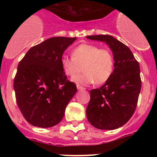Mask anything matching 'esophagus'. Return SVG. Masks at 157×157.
Listing matches in <instances>:
<instances>
[{"label": "esophagus", "instance_id": "esophagus-1", "mask_svg": "<svg viewBox=\"0 0 157 157\" xmlns=\"http://www.w3.org/2000/svg\"><path fill=\"white\" fill-rule=\"evenodd\" d=\"M77 89L78 90H82L83 89V87L81 86L80 85H77Z\"/></svg>", "mask_w": 157, "mask_h": 157}]
</instances>
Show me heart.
Here are the masks:
<instances>
[{"label": "heart", "instance_id": "1", "mask_svg": "<svg viewBox=\"0 0 157 157\" xmlns=\"http://www.w3.org/2000/svg\"><path fill=\"white\" fill-rule=\"evenodd\" d=\"M71 56H63L60 64L63 73L69 77H74L84 70L82 74L72 79L78 84H103L114 71V56L108 48H101L92 44H82L72 50Z\"/></svg>", "mask_w": 157, "mask_h": 157}]
</instances>
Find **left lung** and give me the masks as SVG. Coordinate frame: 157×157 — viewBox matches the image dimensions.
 <instances>
[{
	"instance_id": "obj_1",
	"label": "left lung",
	"mask_w": 157,
	"mask_h": 157,
	"mask_svg": "<svg viewBox=\"0 0 157 157\" xmlns=\"http://www.w3.org/2000/svg\"><path fill=\"white\" fill-rule=\"evenodd\" d=\"M87 38L104 41L115 59L114 71L101 88L90 90L87 120L100 130H115L134 114L141 87L140 67L130 48L111 35H91Z\"/></svg>"
}]
</instances>
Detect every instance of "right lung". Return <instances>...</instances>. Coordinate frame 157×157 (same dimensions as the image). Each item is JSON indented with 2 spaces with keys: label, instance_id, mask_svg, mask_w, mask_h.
<instances>
[{
  "label": "right lung",
  "instance_id": "obj_1",
  "mask_svg": "<svg viewBox=\"0 0 157 157\" xmlns=\"http://www.w3.org/2000/svg\"><path fill=\"white\" fill-rule=\"evenodd\" d=\"M76 37H51L32 47L19 63L14 90L25 120L34 127L56 125L77 92L62 70L63 52Z\"/></svg>",
  "mask_w": 157,
  "mask_h": 157
}]
</instances>
